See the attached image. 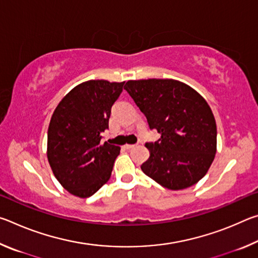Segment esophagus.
<instances>
[{"mask_svg": "<svg viewBox=\"0 0 258 258\" xmlns=\"http://www.w3.org/2000/svg\"><path fill=\"white\" fill-rule=\"evenodd\" d=\"M135 147H137V145H126L125 146V149L131 150V149H133V148H135Z\"/></svg>", "mask_w": 258, "mask_h": 258, "instance_id": "obj_1", "label": "esophagus"}]
</instances>
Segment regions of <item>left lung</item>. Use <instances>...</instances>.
I'll return each mask as SVG.
<instances>
[{"label": "left lung", "mask_w": 258, "mask_h": 258, "mask_svg": "<svg viewBox=\"0 0 258 258\" xmlns=\"http://www.w3.org/2000/svg\"><path fill=\"white\" fill-rule=\"evenodd\" d=\"M124 89L161 134L147 142L143 173L169 190L194 185L206 175L216 154V123L202 95L175 80L128 81Z\"/></svg>", "instance_id": "obj_1"}]
</instances>
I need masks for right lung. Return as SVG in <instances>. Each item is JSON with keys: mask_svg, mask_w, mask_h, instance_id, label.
Returning a JSON list of instances; mask_svg holds the SVG:
<instances>
[{"mask_svg": "<svg viewBox=\"0 0 258 258\" xmlns=\"http://www.w3.org/2000/svg\"><path fill=\"white\" fill-rule=\"evenodd\" d=\"M123 86L124 82L87 81L55 108L47 131V159L69 194L91 197L110 178L120 147L101 140Z\"/></svg>", "mask_w": 258, "mask_h": 258, "instance_id": "1", "label": "right lung"}]
</instances>
